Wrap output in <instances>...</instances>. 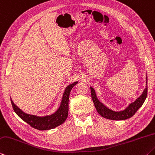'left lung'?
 Listing matches in <instances>:
<instances>
[{
    "label": "left lung",
    "instance_id": "left-lung-1",
    "mask_svg": "<svg viewBox=\"0 0 155 155\" xmlns=\"http://www.w3.org/2000/svg\"><path fill=\"white\" fill-rule=\"evenodd\" d=\"M146 88L144 89V91H143L142 95H140L139 97H137L134 102L129 104V106L127 107V108H125V109L120 111L112 110L108 108V107L106 106L105 105H104L103 104L97 99L95 89L93 88V87H90L91 93V98L93 100V102H94L95 108L97 110V112L102 117L105 118V119L111 120H125L129 119V118H131V117H133L135 113L137 111V110L142 106L146 97H147V74H146Z\"/></svg>",
    "mask_w": 155,
    "mask_h": 155
}]
</instances>
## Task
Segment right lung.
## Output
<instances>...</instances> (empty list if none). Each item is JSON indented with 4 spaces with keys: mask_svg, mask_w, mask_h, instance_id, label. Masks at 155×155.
I'll list each match as a JSON object with an SVG mask.
<instances>
[{
    "mask_svg": "<svg viewBox=\"0 0 155 155\" xmlns=\"http://www.w3.org/2000/svg\"><path fill=\"white\" fill-rule=\"evenodd\" d=\"M78 83L76 81L66 87L61 98L60 106L54 113L44 117H39L36 115L29 114L25 113L21 110L18 108L11 98V104L15 113L24 120L25 122L32 127L38 129V130H49L58 126L60 125L65 122L68 114V101L70 93L72 87Z\"/></svg>",
    "mask_w": 155,
    "mask_h": 155,
    "instance_id": "add662e5",
    "label": "right lung"
}]
</instances>
